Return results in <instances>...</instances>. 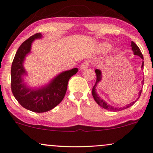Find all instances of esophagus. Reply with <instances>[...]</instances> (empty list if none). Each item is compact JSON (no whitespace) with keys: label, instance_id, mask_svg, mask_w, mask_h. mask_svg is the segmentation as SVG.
<instances>
[{"label":"esophagus","instance_id":"obj_1","mask_svg":"<svg viewBox=\"0 0 153 153\" xmlns=\"http://www.w3.org/2000/svg\"><path fill=\"white\" fill-rule=\"evenodd\" d=\"M88 66H89V63H88V61L83 62V63L81 64V65L80 66V70H85L87 69V68H88Z\"/></svg>","mask_w":153,"mask_h":153}]
</instances>
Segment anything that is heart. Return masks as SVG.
Segmentation results:
<instances>
[{"label": "heart", "instance_id": "1", "mask_svg": "<svg viewBox=\"0 0 153 153\" xmlns=\"http://www.w3.org/2000/svg\"><path fill=\"white\" fill-rule=\"evenodd\" d=\"M110 48H111V45L106 43H102L99 45V49L102 52H108V50H110Z\"/></svg>", "mask_w": 153, "mask_h": 153}]
</instances>
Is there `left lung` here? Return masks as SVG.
I'll list each match as a JSON object with an SVG mask.
<instances>
[{
	"label": "left lung",
	"mask_w": 153,
	"mask_h": 153,
	"mask_svg": "<svg viewBox=\"0 0 153 153\" xmlns=\"http://www.w3.org/2000/svg\"><path fill=\"white\" fill-rule=\"evenodd\" d=\"M131 47H132V50L133 51V52H134V54L137 55V56H140L141 59H143V56L142 55V53H141V50H139L138 46H137L133 41L131 42ZM143 61L142 62V65H141V68H143ZM95 72H96V75H97V80H96V83H95L94 87H93V88H92V94L93 98H94V99L95 100V101H96V102L97 103V104H99V105L101 106V107L104 108V109L108 110H110V111H114V112L120 111V110H123L124 109H126V108H130V106H132V105H133V104L135 103L136 101L139 99V97H140L142 90H141L140 91H139L138 98L137 99L136 101H133V102H132L131 103H130V104H128V105H126V106H124V107H123V108H114V107H113V106L110 105L109 104L105 103L102 99H101V97H99L98 94H97V93L96 92V87H97V84H98L99 82L101 81V78H102V74H101V72L100 70H98V69L95 70ZM143 81H144V79H143L142 82H141V84H142V85H143Z\"/></svg>",
	"instance_id": "1"
}]
</instances>
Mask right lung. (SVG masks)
Here are the masks:
<instances>
[{
    "label": "right lung",
    "instance_id": "right-lung-1",
    "mask_svg": "<svg viewBox=\"0 0 153 153\" xmlns=\"http://www.w3.org/2000/svg\"><path fill=\"white\" fill-rule=\"evenodd\" d=\"M37 33L30 36L20 46L11 68V88L15 99L25 109L35 112H45L52 110L63 100L70 77L78 72L77 68L61 73L48 85L39 88H30L24 83L23 76L27 74L23 67L26 55L30 52L34 40L41 39Z\"/></svg>",
    "mask_w": 153,
    "mask_h": 153
}]
</instances>
